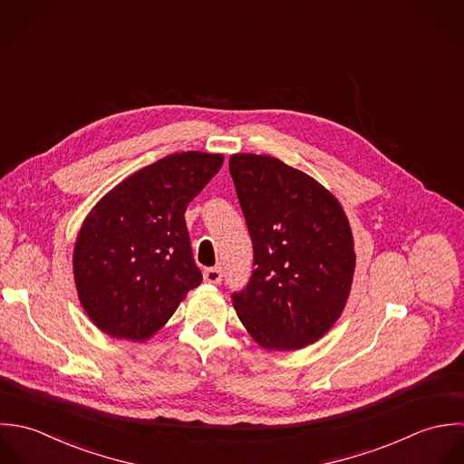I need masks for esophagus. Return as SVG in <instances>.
I'll use <instances>...</instances> for the list:
<instances>
[{"label": "esophagus", "instance_id": "obj_1", "mask_svg": "<svg viewBox=\"0 0 464 464\" xmlns=\"http://www.w3.org/2000/svg\"><path fill=\"white\" fill-rule=\"evenodd\" d=\"M204 281L218 285L222 281V269L220 267H209L204 271Z\"/></svg>", "mask_w": 464, "mask_h": 464}]
</instances>
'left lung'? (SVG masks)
I'll list each match as a JSON object with an SVG mask.
<instances>
[{
    "mask_svg": "<svg viewBox=\"0 0 464 464\" xmlns=\"http://www.w3.org/2000/svg\"><path fill=\"white\" fill-rule=\"evenodd\" d=\"M229 174L253 242L255 271L233 304L266 350L319 341L341 317L355 273L350 222L310 176L271 156L235 154Z\"/></svg>",
    "mask_w": 464,
    "mask_h": 464,
    "instance_id": "left-lung-1",
    "label": "left lung"
}]
</instances>
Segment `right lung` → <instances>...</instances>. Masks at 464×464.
Returning a JSON list of instances; mask_svg holds the SVG:
<instances>
[{"label": "right lung", "mask_w": 464, "mask_h": 464, "mask_svg": "<svg viewBox=\"0 0 464 464\" xmlns=\"http://www.w3.org/2000/svg\"><path fill=\"white\" fill-rule=\"evenodd\" d=\"M222 154H170L105 193L73 249L79 299L107 335L152 337L200 285L185 211L220 170Z\"/></svg>", "instance_id": "obj_1"}]
</instances>
